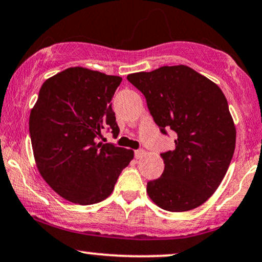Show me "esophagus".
<instances>
[{
    "instance_id": "34e87169",
    "label": "esophagus",
    "mask_w": 262,
    "mask_h": 262,
    "mask_svg": "<svg viewBox=\"0 0 262 262\" xmlns=\"http://www.w3.org/2000/svg\"><path fill=\"white\" fill-rule=\"evenodd\" d=\"M145 155V151L144 150H137L135 151V159H141Z\"/></svg>"
}]
</instances>
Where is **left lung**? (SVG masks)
Instances as JSON below:
<instances>
[{"mask_svg":"<svg viewBox=\"0 0 262 262\" xmlns=\"http://www.w3.org/2000/svg\"><path fill=\"white\" fill-rule=\"evenodd\" d=\"M144 94L162 133L176 132V149L161 154L165 171L146 193L171 212L196 209L216 191L235 147V125L219 85L188 66L128 74Z\"/></svg>","mask_w":262,"mask_h":262,"instance_id":"1","label":"left lung"}]
</instances>
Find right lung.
Returning <instances> with one entry per match:
<instances>
[{
  "mask_svg": "<svg viewBox=\"0 0 262 262\" xmlns=\"http://www.w3.org/2000/svg\"><path fill=\"white\" fill-rule=\"evenodd\" d=\"M122 78L71 67L45 80L30 111L29 132L41 177L63 199L91 205L108 198L134 151L99 141L119 128L112 96Z\"/></svg>",
  "mask_w": 262,
  "mask_h": 262,
  "instance_id": "add662e5",
  "label": "right lung"
}]
</instances>
